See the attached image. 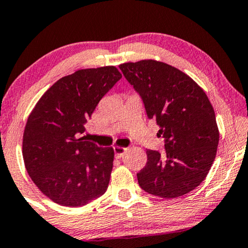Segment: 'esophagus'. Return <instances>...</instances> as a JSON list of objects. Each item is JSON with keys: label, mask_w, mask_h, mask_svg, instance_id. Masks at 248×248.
<instances>
[{"label": "esophagus", "mask_w": 248, "mask_h": 248, "mask_svg": "<svg viewBox=\"0 0 248 248\" xmlns=\"http://www.w3.org/2000/svg\"><path fill=\"white\" fill-rule=\"evenodd\" d=\"M113 150H114L115 156H117V158H119V159L122 158V156H124V155L127 151L126 147H121V146H114Z\"/></svg>", "instance_id": "34e87169"}]
</instances>
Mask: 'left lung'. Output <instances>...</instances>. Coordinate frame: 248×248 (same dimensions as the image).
Masks as SVG:
<instances>
[{"label":"left lung","mask_w":248,"mask_h":248,"mask_svg":"<svg viewBox=\"0 0 248 248\" xmlns=\"http://www.w3.org/2000/svg\"><path fill=\"white\" fill-rule=\"evenodd\" d=\"M119 67L165 139L164 153L146 150L147 162L137 174L140 186L161 198L189 193L207 176L217 151L220 133L207 95L166 62L144 59Z\"/></svg>","instance_id":"1"}]
</instances>
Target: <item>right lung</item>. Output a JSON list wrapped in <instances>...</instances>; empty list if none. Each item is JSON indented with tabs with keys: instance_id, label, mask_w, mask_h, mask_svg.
Segmentation results:
<instances>
[{
	"instance_id": "right-lung-1",
	"label": "right lung",
	"mask_w": 248,
	"mask_h": 248,
	"mask_svg": "<svg viewBox=\"0 0 248 248\" xmlns=\"http://www.w3.org/2000/svg\"><path fill=\"white\" fill-rule=\"evenodd\" d=\"M121 77L115 66L78 70L52 84L27 119L25 167L41 192L58 205L81 207L108 190L114 150L79 135Z\"/></svg>"
}]
</instances>
